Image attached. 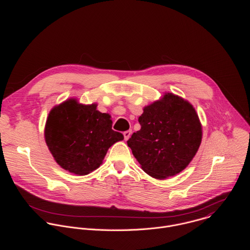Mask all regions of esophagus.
<instances>
[{
	"mask_svg": "<svg viewBox=\"0 0 250 250\" xmlns=\"http://www.w3.org/2000/svg\"><path fill=\"white\" fill-rule=\"evenodd\" d=\"M131 135V130H125L124 132V136H125V140H127Z\"/></svg>",
	"mask_w": 250,
	"mask_h": 250,
	"instance_id": "obj_1",
	"label": "esophagus"
}]
</instances>
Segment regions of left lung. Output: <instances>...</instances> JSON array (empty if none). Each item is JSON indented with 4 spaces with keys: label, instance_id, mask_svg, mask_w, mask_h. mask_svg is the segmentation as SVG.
<instances>
[{
    "label": "left lung",
    "instance_id": "left-lung-1",
    "mask_svg": "<svg viewBox=\"0 0 250 250\" xmlns=\"http://www.w3.org/2000/svg\"><path fill=\"white\" fill-rule=\"evenodd\" d=\"M127 146L146 173L165 179L184 170L198 151L202 126L193 105L173 94H165L146 106Z\"/></svg>",
    "mask_w": 250,
    "mask_h": 250
}]
</instances>
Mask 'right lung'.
Returning <instances> with one entry per match:
<instances>
[{
  "label": "right lung",
  "mask_w": 250,
  "mask_h": 250,
  "mask_svg": "<svg viewBox=\"0 0 250 250\" xmlns=\"http://www.w3.org/2000/svg\"><path fill=\"white\" fill-rule=\"evenodd\" d=\"M97 104L70 99L55 106L45 125V141L56 162L76 175H87L103 162L108 149L124 135L112 129L111 116Z\"/></svg>",
  "instance_id": "add662e5"
}]
</instances>
